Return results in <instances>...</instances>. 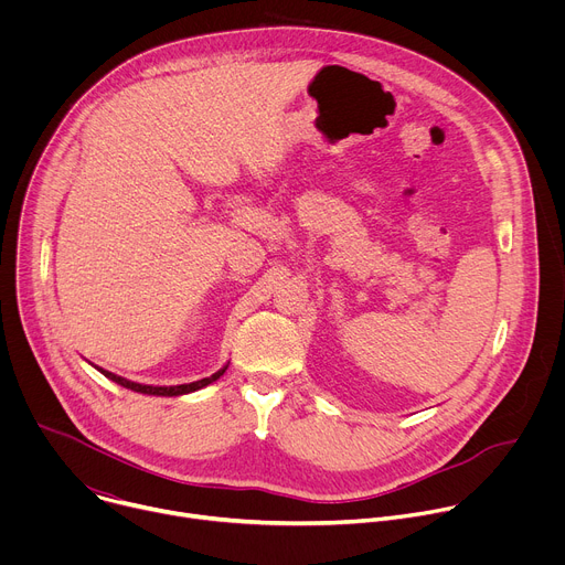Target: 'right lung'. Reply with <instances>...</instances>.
Returning a JSON list of instances; mask_svg holds the SVG:
<instances>
[{"label": "right lung", "mask_w": 565, "mask_h": 565, "mask_svg": "<svg viewBox=\"0 0 565 565\" xmlns=\"http://www.w3.org/2000/svg\"><path fill=\"white\" fill-rule=\"evenodd\" d=\"M98 369V366H96ZM225 369L227 366H223L221 371H216L214 375H210V377H203V380H196V382H190V384H179V386H149V384H138V382H131V380H125V377H120V375H116V373H111V371H103V369H98L105 377H109V380H114L116 384H120V386H125V388H131V391H138V393H147V395H183V393H192V391H199V388H203V386H207V384H212L214 380H218L223 373H225Z\"/></svg>", "instance_id": "right-lung-1"}]
</instances>
